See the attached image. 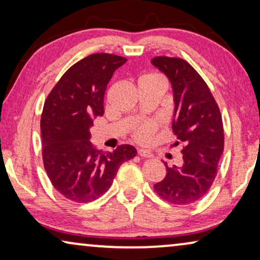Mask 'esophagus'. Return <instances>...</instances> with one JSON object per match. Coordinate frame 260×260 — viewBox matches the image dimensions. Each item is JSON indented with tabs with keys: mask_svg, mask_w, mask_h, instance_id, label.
Wrapping results in <instances>:
<instances>
[{
	"mask_svg": "<svg viewBox=\"0 0 260 260\" xmlns=\"http://www.w3.org/2000/svg\"><path fill=\"white\" fill-rule=\"evenodd\" d=\"M138 155L141 156V157H145V158H149V157H152V154L147 149H138Z\"/></svg>",
	"mask_w": 260,
	"mask_h": 260,
	"instance_id": "1",
	"label": "esophagus"
}]
</instances>
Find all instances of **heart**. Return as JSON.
Segmentation results:
<instances>
[{"instance_id":"b5f03b06","label":"heart","mask_w":260,"mask_h":260,"mask_svg":"<svg viewBox=\"0 0 260 260\" xmlns=\"http://www.w3.org/2000/svg\"><path fill=\"white\" fill-rule=\"evenodd\" d=\"M144 80H165L162 77H159L158 74H145L140 79V81ZM157 129V123L154 120H148V122H141L138 123L136 126L134 127L133 135L135 140L138 142H147L150 140L152 134L155 133Z\"/></svg>"}]
</instances>
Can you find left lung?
Wrapping results in <instances>:
<instances>
[{"instance_id":"1","label":"left lung","mask_w":260,"mask_h":260,"mask_svg":"<svg viewBox=\"0 0 260 260\" xmlns=\"http://www.w3.org/2000/svg\"><path fill=\"white\" fill-rule=\"evenodd\" d=\"M155 67L168 77L174 92L173 133L183 165L168 167L154 186L158 197L174 205H189L204 198L214 182L223 151V125L219 106L200 74L186 60L156 56Z\"/></svg>"}]
</instances>
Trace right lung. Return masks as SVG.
Wrapping results in <instances>:
<instances>
[{"label":"right lung","instance_id":"add662e5","mask_svg":"<svg viewBox=\"0 0 260 260\" xmlns=\"http://www.w3.org/2000/svg\"><path fill=\"white\" fill-rule=\"evenodd\" d=\"M123 56L95 53L63 73L45 101L41 115L42 159L53 187L74 202H90L109 190L122 163L134 158L135 147L112 152L90 142L95 117L104 115V94Z\"/></svg>","mask_w":260,"mask_h":260}]
</instances>
